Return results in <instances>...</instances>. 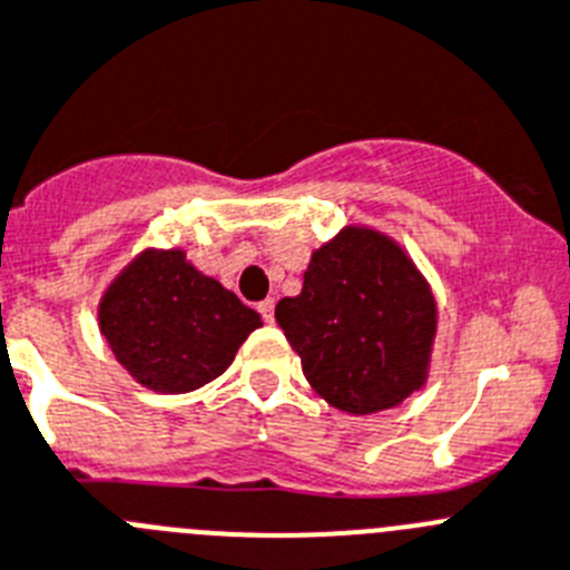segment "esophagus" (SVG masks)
<instances>
[{"label":"esophagus","mask_w":570,"mask_h":570,"mask_svg":"<svg viewBox=\"0 0 570 570\" xmlns=\"http://www.w3.org/2000/svg\"><path fill=\"white\" fill-rule=\"evenodd\" d=\"M258 312L264 315L266 323H273L275 321V297H266V301H261Z\"/></svg>","instance_id":"34e87169"}]
</instances>
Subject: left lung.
<instances>
[{"mask_svg":"<svg viewBox=\"0 0 570 570\" xmlns=\"http://www.w3.org/2000/svg\"><path fill=\"white\" fill-rule=\"evenodd\" d=\"M275 317L309 386L341 412H386L429 381L438 301L381 229L346 224L317 247L301 295L278 301Z\"/></svg>","mask_w":570,"mask_h":570,"instance_id":"obj_1","label":"left lung"}]
</instances>
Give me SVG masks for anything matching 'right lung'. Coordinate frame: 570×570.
I'll use <instances>...</instances> for the list:
<instances>
[{
  "mask_svg": "<svg viewBox=\"0 0 570 570\" xmlns=\"http://www.w3.org/2000/svg\"><path fill=\"white\" fill-rule=\"evenodd\" d=\"M261 323L178 247L141 249L99 297V332L112 357L158 394L215 381Z\"/></svg>",
  "mask_w": 570,
  "mask_h": 570,
  "instance_id": "1",
  "label": "right lung"
}]
</instances>
